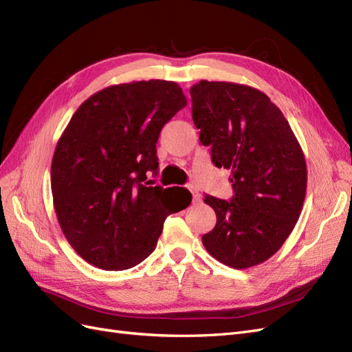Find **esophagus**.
<instances>
[{"label": "esophagus", "mask_w": 352, "mask_h": 352, "mask_svg": "<svg viewBox=\"0 0 352 352\" xmlns=\"http://www.w3.org/2000/svg\"><path fill=\"white\" fill-rule=\"evenodd\" d=\"M186 188L190 190V194H192V199H194V202H198L201 195H199V192H198L197 186H195L194 184H188V185H186Z\"/></svg>", "instance_id": "esophagus-1"}]
</instances>
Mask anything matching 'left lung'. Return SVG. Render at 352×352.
Returning a JSON list of instances; mask_svg holds the SVG:
<instances>
[{
	"mask_svg": "<svg viewBox=\"0 0 352 352\" xmlns=\"http://www.w3.org/2000/svg\"><path fill=\"white\" fill-rule=\"evenodd\" d=\"M199 141L216 167L230 170V201L206 195L216 226L206 250L233 269L257 265L279 251L301 214L307 166L282 111L247 85L201 80L190 88Z\"/></svg>",
	"mask_w": 352,
	"mask_h": 352,
	"instance_id": "obj_1",
	"label": "left lung"
}]
</instances>
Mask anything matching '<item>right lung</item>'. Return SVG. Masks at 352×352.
Masks as SVG:
<instances>
[{
    "label": "right lung",
    "mask_w": 352,
    "mask_h": 352,
    "mask_svg": "<svg viewBox=\"0 0 352 352\" xmlns=\"http://www.w3.org/2000/svg\"><path fill=\"white\" fill-rule=\"evenodd\" d=\"M186 105L168 80L114 85L76 110L56 146L51 190L63 233L83 260L104 270L144 261L172 212L186 208L185 188L150 186L163 126Z\"/></svg>",
    "instance_id": "add662e5"
}]
</instances>
